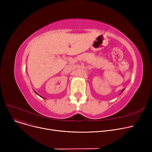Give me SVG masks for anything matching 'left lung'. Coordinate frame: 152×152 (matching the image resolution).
Listing matches in <instances>:
<instances>
[{
  "instance_id": "obj_1",
  "label": "left lung",
  "mask_w": 152,
  "mask_h": 152,
  "mask_svg": "<svg viewBox=\"0 0 152 152\" xmlns=\"http://www.w3.org/2000/svg\"><path fill=\"white\" fill-rule=\"evenodd\" d=\"M122 92H123V91H122V92H121V93H122Z\"/></svg>"
}]
</instances>
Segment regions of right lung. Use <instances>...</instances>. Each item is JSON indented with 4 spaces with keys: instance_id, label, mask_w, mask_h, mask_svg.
<instances>
[{
    "instance_id": "1",
    "label": "right lung",
    "mask_w": 152,
    "mask_h": 152,
    "mask_svg": "<svg viewBox=\"0 0 152 152\" xmlns=\"http://www.w3.org/2000/svg\"><path fill=\"white\" fill-rule=\"evenodd\" d=\"M34 92H35V93H36V94H37V95H39V94H37V92H36V91H34ZM39 96H40V97H41V95H39Z\"/></svg>"
}]
</instances>
